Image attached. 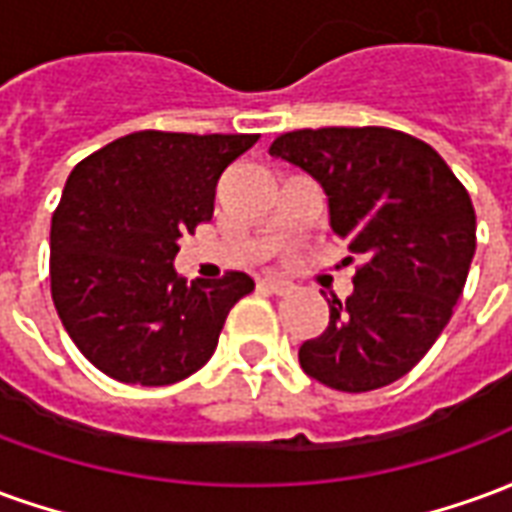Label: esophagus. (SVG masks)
<instances>
[{"mask_svg":"<svg viewBox=\"0 0 512 512\" xmlns=\"http://www.w3.org/2000/svg\"><path fill=\"white\" fill-rule=\"evenodd\" d=\"M260 285H263L266 290H271V293H288V290L293 288L288 279H282V277H266Z\"/></svg>","mask_w":512,"mask_h":512,"instance_id":"esophagus-1","label":"esophagus"}]
</instances>
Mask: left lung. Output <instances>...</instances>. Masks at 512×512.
I'll use <instances>...</instances> for the list:
<instances>
[{"label": "left lung", "instance_id": "left-lung-1", "mask_svg": "<svg viewBox=\"0 0 512 512\" xmlns=\"http://www.w3.org/2000/svg\"><path fill=\"white\" fill-rule=\"evenodd\" d=\"M274 158L321 183L329 227L362 266L329 301V326L301 343V370L340 392L403 378L450 323L474 257V208L444 158L392 128H304Z\"/></svg>", "mask_w": 512, "mask_h": 512}]
</instances>
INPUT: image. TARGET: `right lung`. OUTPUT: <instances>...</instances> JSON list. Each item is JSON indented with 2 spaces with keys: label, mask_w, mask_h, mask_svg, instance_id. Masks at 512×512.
Listing matches in <instances>:
<instances>
[{
  "label": "right lung",
  "mask_w": 512,
  "mask_h": 512,
  "mask_svg": "<svg viewBox=\"0 0 512 512\" xmlns=\"http://www.w3.org/2000/svg\"><path fill=\"white\" fill-rule=\"evenodd\" d=\"M255 142L136 131L76 164L51 219V299L101 373L164 386L211 359L227 312L255 282L230 271L186 285L172 260L180 235L211 222L222 172Z\"/></svg>",
  "instance_id": "1"
}]
</instances>
